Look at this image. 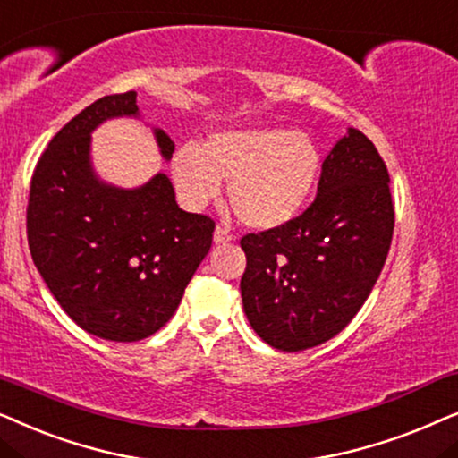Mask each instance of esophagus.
<instances>
[{"label":"esophagus","mask_w":458,"mask_h":458,"mask_svg":"<svg viewBox=\"0 0 458 458\" xmlns=\"http://www.w3.org/2000/svg\"><path fill=\"white\" fill-rule=\"evenodd\" d=\"M230 241H233V234H230L224 225H217L216 233H213V242H216V245H225V242Z\"/></svg>","instance_id":"1"}]
</instances>
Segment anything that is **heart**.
Listing matches in <instances>:
<instances>
[{
	"mask_svg": "<svg viewBox=\"0 0 458 458\" xmlns=\"http://www.w3.org/2000/svg\"><path fill=\"white\" fill-rule=\"evenodd\" d=\"M175 186L188 205L217 199L230 182V207L245 225L272 230L300 216L320 174V150L306 131L247 127L217 131L203 150L186 144L174 155Z\"/></svg>",
	"mask_w": 458,
	"mask_h": 458,
	"instance_id": "heart-1",
	"label": "heart"
}]
</instances>
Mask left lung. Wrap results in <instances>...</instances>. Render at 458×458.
Wrapping results in <instances>:
<instances>
[{"label": "left lung", "mask_w": 458, "mask_h": 458, "mask_svg": "<svg viewBox=\"0 0 458 458\" xmlns=\"http://www.w3.org/2000/svg\"><path fill=\"white\" fill-rule=\"evenodd\" d=\"M392 234L387 167L375 144L350 127L322 163L314 203L289 224L242 236L249 325L283 352L325 344L367 301Z\"/></svg>", "instance_id": "8db88e82"}]
</instances>
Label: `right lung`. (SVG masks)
I'll return each instance as SVG.
<instances>
[{
	"mask_svg": "<svg viewBox=\"0 0 458 458\" xmlns=\"http://www.w3.org/2000/svg\"><path fill=\"white\" fill-rule=\"evenodd\" d=\"M136 96H105L71 119L41 155L29 194V249L41 278L83 331L106 341H140L172 318L216 228L180 209L165 174L138 188L96 174L91 131L140 119ZM152 133L169 161L174 140L161 127Z\"/></svg>",
	"mask_w": 458,
	"mask_h": 458,
	"instance_id": "add662e5",
	"label": "right lung"
}]
</instances>
